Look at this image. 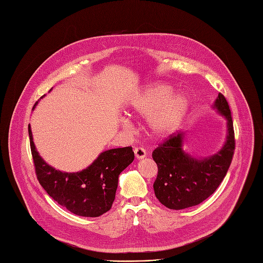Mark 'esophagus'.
I'll list each match as a JSON object with an SVG mask.
<instances>
[{
    "mask_svg": "<svg viewBox=\"0 0 263 263\" xmlns=\"http://www.w3.org/2000/svg\"><path fill=\"white\" fill-rule=\"evenodd\" d=\"M134 153H135V156L137 159H143L146 157V151L142 147H135L134 149Z\"/></svg>",
    "mask_w": 263,
    "mask_h": 263,
    "instance_id": "1",
    "label": "esophagus"
}]
</instances>
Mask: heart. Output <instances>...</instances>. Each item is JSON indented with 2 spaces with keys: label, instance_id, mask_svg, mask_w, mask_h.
I'll list each match as a JSON object with an SVG mask.
<instances>
[{
  "label": "heart",
  "instance_id": "obj_1",
  "mask_svg": "<svg viewBox=\"0 0 263 263\" xmlns=\"http://www.w3.org/2000/svg\"><path fill=\"white\" fill-rule=\"evenodd\" d=\"M168 85H153L137 93L129 102L128 114L148 117L152 136L164 138L172 135L186 115L190 101L184 93H175Z\"/></svg>",
  "mask_w": 263,
  "mask_h": 263
}]
</instances>
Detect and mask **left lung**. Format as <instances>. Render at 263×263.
<instances>
[{
    "mask_svg": "<svg viewBox=\"0 0 263 263\" xmlns=\"http://www.w3.org/2000/svg\"><path fill=\"white\" fill-rule=\"evenodd\" d=\"M213 108L227 119V141L215 155L197 159L182 148L184 134H173L154 152L158 166L154 183L157 199L171 210L200 204L218 189L224 179L235 151V134L231 109L226 97L218 95Z\"/></svg>",
    "mask_w": 263,
    "mask_h": 263,
    "instance_id": "1",
    "label": "left lung"
}]
</instances>
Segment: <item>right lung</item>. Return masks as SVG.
I'll list each match as a JSON object with an SVG mask.
<instances>
[{
	"mask_svg": "<svg viewBox=\"0 0 263 263\" xmlns=\"http://www.w3.org/2000/svg\"><path fill=\"white\" fill-rule=\"evenodd\" d=\"M28 134L36 178L54 201L72 214L83 217H99L111 209L119 175L135 158L130 146L105 151L85 170L64 173L48 165L39 155L30 125Z\"/></svg>",
	"mask_w": 263,
	"mask_h": 263,
	"instance_id": "right-lung-1",
	"label": "right lung"
}]
</instances>
